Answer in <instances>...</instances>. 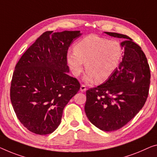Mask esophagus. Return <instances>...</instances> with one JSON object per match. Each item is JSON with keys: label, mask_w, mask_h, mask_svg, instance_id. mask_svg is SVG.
Here are the masks:
<instances>
[{"label": "esophagus", "mask_w": 157, "mask_h": 157, "mask_svg": "<svg viewBox=\"0 0 157 157\" xmlns=\"http://www.w3.org/2000/svg\"><path fill=\"white\" fill-rule=\"evenodd\" d=\"M86 90V86L85 85H82L80 86V91L81 92H85Z\"/></svg>", "instance_id": "obj_1"}]
</instances>
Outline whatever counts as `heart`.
<instances>
[{
    "label": "heart",
    "instance_id": "heart-1",
    "mask_svg": "<svg viewBox=\"0 0 157 157\" xmlns=\"http://www.w3.org/2000/svg\"><path fill=\"white\" fill-rule=\"evenodd\" d=\"M123 48L116 41L90 35L77 42L74 51L67 54V62L72 74L79 76L84 69L87 71L84 80L101 82L108 79L120 63Z\"/></svg>",
    "mask_w": 157,
    "mask_h": 157
}]
</instances>
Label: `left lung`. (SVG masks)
<instances>
[{
	"instance_id": "8db88e82",
	"label": "left lung",
	"mask_w": 157,
	"mask_h": 157,
	"mask_svg": "<svg viewBox=\"0 0 157 157\" xmlns=\"http://www.w3.org/2000/svg\"><path fill=\"white\" fill-rule=\"evenodd\" d=\"M124 39L122 61L105 83L86 92L85 111L99 129L110 132L120 129L136 116L147 101L150 70L141 47L126 35L105 32Z\"/></svg>"
}]
</instances>
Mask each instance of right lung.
I'll return each mask as SVG.
<instances>
[{
  "mask_svg": "<svg viewBox=\"0 0 157 157\" xmlns=\"http://www.w3.org/2000/svg\"><path fill=\"white\" fill-rule=\"evenodd\" d=\"M80 31H48L25 51L15 67L10 100L20 123L37 135L52 133L80 84L68 75L67 53Z\"/></svg>",
  "mask_w": 157,
  "mask_h": 157,
  "instance_id": "1",
  "label": "right lung"
}]
</instances>
